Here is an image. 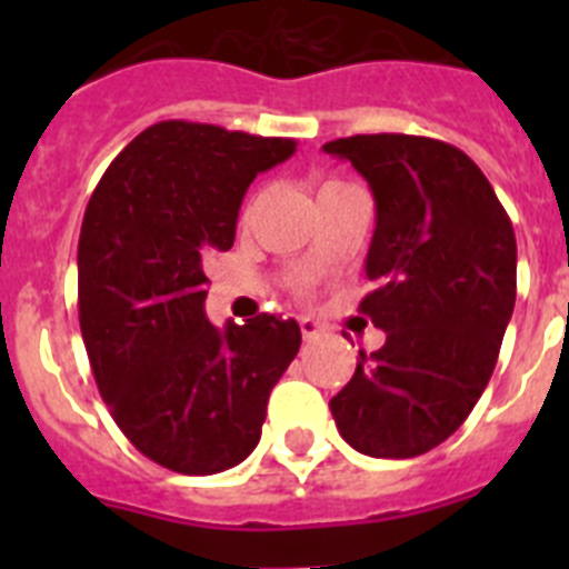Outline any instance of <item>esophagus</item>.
I'll return each mask as SVG.
<instances>
[{
  "mask_svg": "<svg viewBox=\"0 0 569 569\" xmlns=\"http://www.w3.org/2000/svg\"><path fill=\"white\" fill-rule=\"evenodd\" d=\"M299 328H301V336H305V339H308V341L319 339V336H321V328H319V321L308 319V316H305V319H299Z\"/></svg>",
  "mask_w": 569,
  "mask_h": 569,
  "instance_id": "34e87169",
  "label": "esophagus"
}]
</instances>
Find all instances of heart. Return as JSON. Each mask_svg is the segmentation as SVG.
<instances>
[{
    "mask_svg": "<svg viewBox=\"0 0 569 569\" xmlns=\"http://www.w3.org/2000/svg\"><path fill=\"white\" fill-rule=\"evenodd\" d=\"M336 184H345V182H325V184H321V190H328V188H336Z\"/></svg>",
    "mask_w": 569,
    "mask_h": 569,
    "instance_id": "b5f03b06",
    "label": "heart"
}]
</instances>
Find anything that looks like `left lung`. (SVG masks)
Masks as SVG:
<instances>
[{"label":"left lung","mask_w":569,"mask_h":569,"mask_svg":"<svg viewBox=\"0 0 569 569\" xmlns=\"http://www.w3.org/2000/svg\"><path fill=\"white\" fill-rule=\"evenodd\" d=\"M367 179L373 290L359 310L387 333L359 350L330 399L341 439L373 459H413L465 425L485 393L516 305V233L465 150L407 133L325 144Z\"/></svg>","instance_id":"1"}]
</instances>
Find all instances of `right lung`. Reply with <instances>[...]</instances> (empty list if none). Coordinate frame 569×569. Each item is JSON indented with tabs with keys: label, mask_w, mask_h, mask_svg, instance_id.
Returning <instances> with one entry per match:
<instances>
[{
	"label": "right lung",
	"mask_w": 569,
	"mask_h": 569,
	"mask_svg": "<svg viewBox=\"0 0 569 569\" xmlns=\"http://www.w3.org/2000/svg\"><path fill=\"white\" fill-rule=\"evenodd\" d=\"M293 139L168 119L136 136L90 196L79 233V328L130 445L184 476L236 467L296 359L293 319L216 330L202 256L230 250L241 199Z\"/></svg>",
	"instance_id": "add662e5"
}]
</instances>
